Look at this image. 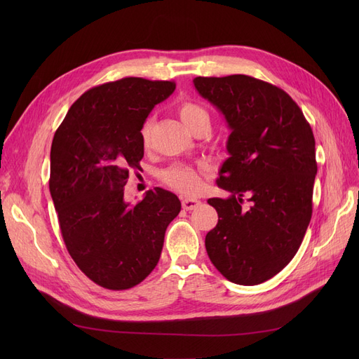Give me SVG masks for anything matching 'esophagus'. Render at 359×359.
I'll list each match as a JSON object with an SVG mask.
<instances>
[{"instance_id": "esophagus-1", "label": "esophagus", "mask_w": 359, "mask_h": 359, "mask_svg": "<svg viewBox=\"0 0 359 359\" xmlns=\"http://www.w3.org/2000/svg\"><path fill=\"white\" fill-rule=\"evenodd\" d=\"M202 202L199 199H195V198H184L182 201V205H183V210L186 211H192L195 208H198V206L201 205Z\"/></svg>"}]
</instances>
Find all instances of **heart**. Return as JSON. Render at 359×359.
I'll list each match as a JSON object with an SVG mask.
<instances>
[{
  "label": "heart",
  "mask_w": 359,
  "mask_h": 359,
  "mask_svg": "<svg viewBox=\"0 0 359 359\" xmlns=\"http://www.w3.org/2000/svg\"><path fill=\"white\" fill-rule=\"evenodd\" d=\"M177 113L182 122L191 130L201 122L210 121L206 113L199 104L192 102H183L177 107ZM151 129H153V119L148 118L141 128V138L147 144L149 141ZM206 173L205 167H194L187 164H172L164 168L160 177L168 186L175 187L179 192L186 195H195L202 187V176Z\"/></svg>",
  "instance_id": "b5f03b06"
}]
</instances>
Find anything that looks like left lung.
<instances>
[{"label":"left lung","instance_id":"8db88e82","mask_svg":"<svg viewBox=\"0 0 359 359\" xmlns=\"http://www.w3.org/2000/svg\"><path fill=\"white\" fill-rule=\"evenodd\" d=\"M194 84L231 129L217 180L230 196L208 199L218 222L205 248L222 276L257 285L288 265L306 236L317 175L313 130L290 94L266 81L236 74Z\"/></svg>","mask_w":359,"mask_h":359}]
</instances>
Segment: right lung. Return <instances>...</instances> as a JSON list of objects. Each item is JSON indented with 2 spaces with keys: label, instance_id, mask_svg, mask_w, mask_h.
<instances>
[{
  "label": "right lung",
  "instance_id": "right-lung-1",
  "mask_svg": "<svg viewBox=\"0 0 359 359\" xmlns=\"http://www.w3.org/2000/svg\"><path fill=\"white\" fill-rule=\"evenodd\" d=\"M173 81L126 77L86 91L50 147L49 191L68 253L97 285L122 291L157 266L179 198L156 187L137 203L123 199L130 170L144 157L141 128Z\"/></svg>",
  "mask_w": 359,
  "mask_h": 359
}]
</instances>
